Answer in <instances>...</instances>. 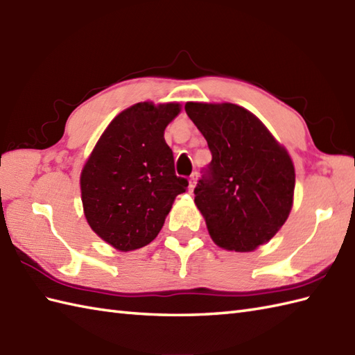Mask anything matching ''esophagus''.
<instances>
[{"label": "esophagus", "mask_w": 355, "mask_h": 355, "mask_svg": "<svg viewBox=\"0 0 355 355\" xmlns=\"http://www.w3.org/2000/svg\"><path fill=\"white\" fill-rule=\"evenodd\" d=\"M195 186H197V173H192L189 178V192L195 189Z\"/></svg>", "instance_id": "34e87169"}]
</instances>
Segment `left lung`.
Instances as JSON below:
<instances>
[{"label": "left lung", "mask_w": 355, "mask_h": 355, "mask_svg": "<svg viewBox=\"0 0 355 355\" xmlns=\"http://www.w3.org/2000/svg\"><path fill=\"white\" fill-rule=\"evenodd\" d=\"M184 110L212 153L193 191L195 205L216 245L252 252L290 215L296 183L291 158L243 107L187 102Z\"/></svg>", "instance_id": "left-lung-1"}]
</instances>
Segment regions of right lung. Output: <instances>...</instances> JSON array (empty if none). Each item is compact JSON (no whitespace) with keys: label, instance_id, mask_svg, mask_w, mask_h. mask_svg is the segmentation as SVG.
Wrapping results in <instances>:
<instances>
[{"label":"right lung","instance_id":"right-lung-1","mask_svg":"<svg viewBox=\"0 0 355 355\" xmlns=\"http://www.w3.org/2000/svg\"><path fill=\"white\" fill-rule=\"evenodd\" d=\"M178 103H135L108 125L80 173L82 205L96 235L120 252L148 245L187 180L175 175L164 130Z\"/></svg>","mask_w":355,"mask_h":355}]
</instances>
